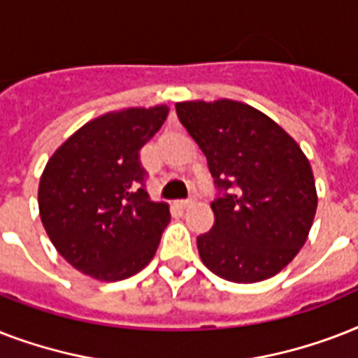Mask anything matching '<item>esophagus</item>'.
Returning a JSON list of instances; mask_svg holds the SVG:
<instances>
[{"label": "esophagus", "instance_id": "esophagus-1", "mask_svg": "<svg viewBox=\"0 0 358 358\" xmlns=\"http://www.w3.org/2000/svg\"><path fill=\"white\" fill-rule=\"evenodd\" d=\"M193 204H195V199H193V196L185 199V201H180V206L182 208H189V206H193Z\"/></svg>", "mask_w": 358, "mask_h": 358}]
</instances>
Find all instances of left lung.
Here are the masks:
<instances>
[{
	"mask_svg": "<svg viewBox=\"0 0 358 358\" xmlns=\"http://www.w3.org/2000/svg\"><path fill=\"white\" fill-rule=\"evenodd\" d=\"M176 115L208 159L215 223L196 238L204 266L230 282L277 275L305 245L317 195L299 145L258 109L234 102H182Z\"/></svg>",
	"mask_w": 358,
	"mask_h": 358,
	"instance_id": "1",
	"label": "left lung"
}]
</instances>
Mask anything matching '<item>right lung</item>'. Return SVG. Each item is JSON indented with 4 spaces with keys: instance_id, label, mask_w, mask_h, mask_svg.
<instances>
[{
    "instance_id": "right-lung-1",
    "label": "right lung",
    "mask_w": 358,
    "mask_h": 358,
    "mask_svg": "<svg viewBox=\"0 0 358 358\" xmlns=\"http://www.w3.org/2000/svg\"><path fill=\"white\" fill-rule=\"evenodd\" d=\"M167 106L131 108L91 120L59 146L38 185V208L59 255L98 280H122L154 258L169 206L152 202L141 148Z\"/></svg>"
}]
</instances>
